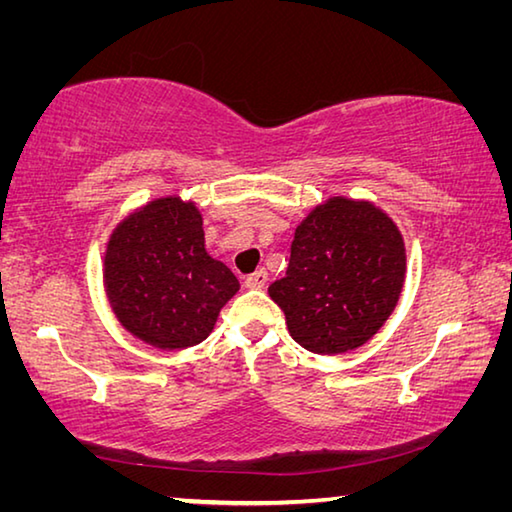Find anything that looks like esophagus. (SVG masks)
Returning <instances> with one entry per match:
<instances>
[{"instance_id": "esophagus-1", "label": "esophagus", "mask_w": 512, "mask_h": 512, "mask_svg": "<svg viewBox=\"0 0 512 512\" xmlns=\"http://www.w3.org/2000/svg\"><path fill=\"white\" fill-rule=\"evenodd\" d=\"M266 280H268V273L264 271V268H259V271H255L253 275L246 277V287L248 289H262Z\"/></svg>"}]
</instances>
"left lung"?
<instances>
[{"mask_svg":"<svg viewBox=\"0 0 512 512\" xmlns=\"http://www.w3.org/2000/svg\"><path fill=\"white\" fill-rule=\"evenodd\" d=\"M404 277V239L391 216L370 201L332 196L296 228L287 275L268 296L302 348L343 354L379 332Z\"/></svg>","mask_w":512,"mask_h":512,"instance_id":"1","label":"left lung"}]
</instances>
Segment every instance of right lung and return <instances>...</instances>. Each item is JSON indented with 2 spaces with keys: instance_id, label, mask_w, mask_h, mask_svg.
<instances>
[{
  "instance_id": "1",
  "label": "right lung",
  "mask_w": 512,
  "mask_h": 512,
  "mask_svg": "<svg viewBox=\"0 0 512 512\" xmlns=\"http://www.w3.org/2000/svg\"><path fill=\"white\" fill-rule=\"evenodd\" d=\"M103 287L121 327L135 339L160 350H185L210 336L239 280L207 255L196 203L164 196L112 230Z\"/></svg>"
}]
</instances>
